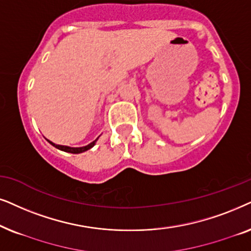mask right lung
<instances>
[{
	"label": "right lung",
	"instance_id": "right-lung-1",
	"mask_svg": "<svg viewBox=\"0 0 251 251\" xmlns=\"http://www.w3.org/2000/svg\"><path fill=\"white\" fill-rule=\"evenodd\" d=\"M99 138H100V136H99ZM99 138L96 139V140H94V141H93V142L89 143V145L83 146V147H76V148H73V147H69V146L56 145V143H53V142H51V141H49V140H47V141H48L51 146L55 147V148H57V149H59V150H62V151H65V152H71V153H80V152L87 151V150H88V149L93 148V147L95 146L96 141H98V140H99Z\"/></svg>",
	"mask_w": 251,
	"mask_h": 251
}]
</instances>
